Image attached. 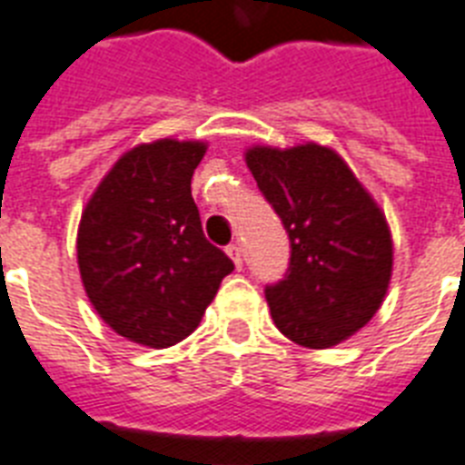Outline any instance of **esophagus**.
Returning a JSON list of instances; mask_svg holds the SVG:
<instances>
[{
  "label": "esophagus",
  "mask_w": 465,
  "mask_h": 465,
  "mask_svg": "<svg viewBox=\"0 0 465 465\" xmlns=\"http://www.w3.org/2000/svg\"><path fill=\"white\" fill-rule=\"evenodd\" d=\"M226 252H229V258L233 260V265L243 267V251H241V245L239 243H232V245H226Z\"/></svg>",
  "instance_id": "1"
}]
</instances>
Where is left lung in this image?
Instances as JSON below:
<instances>
[{
  "mask_svg": "<svg viewBox=\"0 0 465 465\" xmlns=\"http://www.w3.org/2000/svg\"><path fill=\"white\" fill-rule=\"evenodd\" d=\"M245 164L292 241L284 279L265 286L277 330L305 349H330L372 320L391 279L382 210L334 150L318 143L255 145Z\"/></svg>",
  "mask_w": 465,
  "mask_h": 465,
  "instance_id": "1",
  "label": "left lung"
}]
</instances>
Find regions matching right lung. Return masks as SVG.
<instances>
[{
  "label": "right lung",
  "instance_id": "right-lung-1",
  "mask_svg": "<svg viewBox=\"0 0 465 465\" xmlns=\"http://www.w3.org/2000/svg\"><path fill=\"white\" fill-rule=\"evenodd\" d=\"M207 145L162 138L128 150L100 181L78 226L90 303L150 349L186 339L233 262L203 233L191 179Z\"/></svg>",
  "mask_w": 465,
  "mask_h": 465
}]
</instances>
